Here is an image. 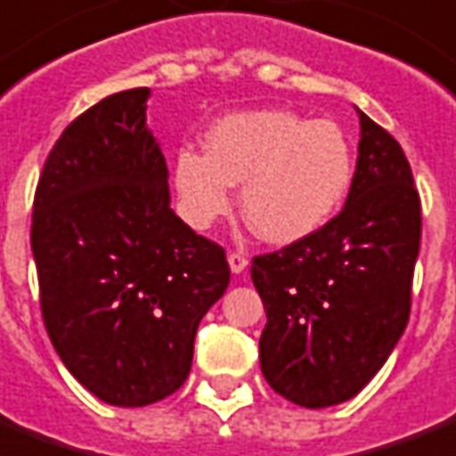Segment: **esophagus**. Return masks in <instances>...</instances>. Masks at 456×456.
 Segmentation results:
<instances>
[{"instance_id":"obj_1","label":"esophagus","mask_w":456,"mask_h":456,"mask_svg":"<svg viewBox=\"0 0 456 456\" xmlns=\"http://www.w3.org/2000/svg\"><path fill=\"white\" fill-rule=\"evenodd\" d=\"M227 260H229V267H232V273H243V270H246V265H248V258H246V256H243V253H229L227 256Z\"/></svg>"}]
</instances>
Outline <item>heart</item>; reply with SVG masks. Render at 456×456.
Returning a JSON list of instances; mask_svg holds the SVG:
<instances>
[{"label": "heart", "mask_w": 456, "mask_h": 456, "mask_svg": "<svg viewBox=\"0 0 456 456\" xmlns=\"http://www.w3.org/2000/svg\"><path fill=\"white\" fill-rule=\"evenodd\" d=\"M354 151L339 124L287 110L222 117L205 151L183 145L174 155V186L183 220L208 229L232 208L241 186V213L270 243L315 234L352 189Z\"/></svg>", "instance_id": "b5f03b06"}]
</instances>
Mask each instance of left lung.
Wrapping results in <instances>:
<instances>
[{
    "mask_svg": "<svg viewBox=\"0 0 456 456\" xmlns=\"http://www.w3.org/2000/svg\"><path fill=\"white\" fill-rule=\"evenodd\" d=\"M346 203L315 234L256 256L265 305L260 370L277 395L325 409L359 395L409 322L421 198L402 145L359 112Z\"/></svg>",
    "mask_w": 456,
    "mask_h": 456,
    "instance_id": "8db88e82",
    "label": "left lung"
}]
</instances>
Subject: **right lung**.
Instances as JSON below:
<instances>
[{"label": "right lung", "instance_id": "add662e5", "mask_svg": "<svg viewBox=\"0 0 456 456\" xmlns=\"http://www.w3.org/2000/svg\"><path fill=\"white\" fill-rule=\"evenodd\" d=\"M148 95L114 93L64 128L30 224L47 335L76 380L114 406L182 387L198 322L229 284L224 248L169 208Z\"/></svg>", "mask_w": 456, "mask_h": 456}]
</instances>
